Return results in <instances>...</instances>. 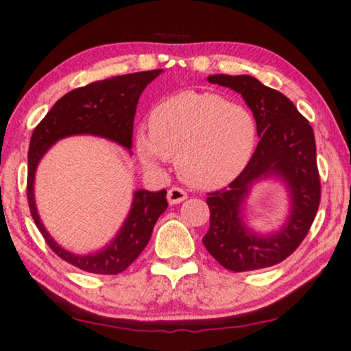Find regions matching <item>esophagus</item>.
Returning <instances> with one entry per match:
<instances>
[{
  "mask_svg": "<svg viewBox=\"0 0 351 351\" xmlns=\"http://www.w3.org/2000/svg\"><path fill=\"white\" fill-rule=\"evenodd\" d=\"M167 199L171 205L181 204L182 201L187 199V193H185V190H182L180 187H171L167 193Z\"/></svg>",
  "mask_w": 351,
  "mask_h": 351,
  "instance_id": "esophagus-1",
  "label": "esophagus"
}]
</instances>
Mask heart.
<instances>
[{
  "mask_svg": "<svg viewBox=\"0 0 351 351\" xmlns=\"http://www.w3.org/2000/svg\"><path fill=\"white\" fill-rule=\"evenodd\" d=\"M256 140V119L245 106L211 93H182L154 109L149 132L141 130L136 147L146 167L176 160L185 182L216 189L246 167Z\"/></svg>",
  "mask_w": 351,
  "mask_h": 351,
  "instance_id": "heart-1",
  "label": "heart"
}]
</instances>
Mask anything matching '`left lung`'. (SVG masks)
Returning <instances> with one entry per match:
<instances>
[{"label": "left lung", "mask_w": 351, "mask_h": 351, "mask_svg": "<svg viewBox=\"0 0 351 351\" xmlns=\"http://www.w3.org/2000/svg\"><path fill=\"white\" fill-rule=\"evenodd\" d=\"M208 82L242 94L256 119L260 141L250 162L228 187L207 193L210 228L202 242L225 269H263L289 257L303 242L317 216L321 181L313 129L285 94L256 77L216 74L210 75ZM267 174H278L288 182L293 215L277 235L260 238L244 228L239 207L249 185Z\"/></svg>", "instance_id": "left-lung-1"}]
</instances>
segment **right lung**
Listing matches in <instances>:
<instances>
[{
  "mask_svg": "<svg viewBox=\"0 0 351 351\" xmlns=\"http://www.w3.org/2000/svg\"><path fill=\"white\" fill-rule=\"evenodd\" d=\"M161 70L132 73L117 77L93 82L75 88L60 97L48 114L34 128L29 147V171H27V201L34 223L58 257L82 271L101 276H115L126 271L146 248L154 226L167 208L166 190H138L134 195L132 210L114 242L105 251L91 256H75L65 251L48 236L39 221L33 197L34 170L48 147L64 136L91 134L132 147L134 117L141 93Z\"/></svg>",
  "mask_w": 351,
  "mask_h": 351,
  "instance_id": "add662e5",
  "label": "right lung"
}]
</instances>
